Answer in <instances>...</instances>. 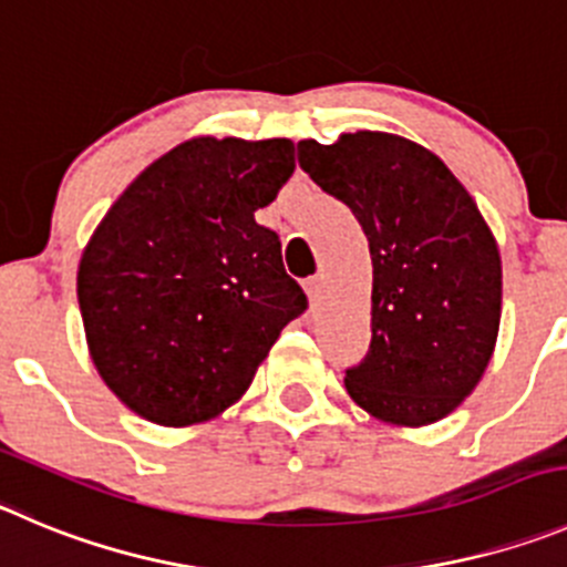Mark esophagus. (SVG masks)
Masks as SVG:
<instances>
[{"instance_id":"obj_1","label":"esophagus","mask_w":567,"mask_h":567,"mask_svg":"<svg viewBox=\"0 0 567 567\" xmlns=\"http://www.w3.org/2000/svg\"><path fill=\"white\" fill-rule=\"evenodd\" d=\"M305 293H308V299H310V308H316L321 299V279L319 277L305 279Z\"/></svg>"}]
</instances>
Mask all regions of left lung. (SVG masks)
<instances>
[{
    "label": "left lung",
    "instance_id": "1",
    "mask_svg": "<svg viewBox=\"0 0 567 567\" xmlns=\"http://www.w3.org/2000/svg\"><path fill=\"white\" fill-rule=\"evenodd\" d=\"M299 167L352 209L372 254V343L349 396L394 425H431L473 394L501 327V254L447 164L383 131L301 140Z\"/></svg>",
    "mask_w": 567,
    "mask_h": 567
}]
</instances>
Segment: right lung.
<instances>
[{
  "label": "right lung",
  "instance_id": "right-lung-1",
  "mask_svg": "<svg viewBox=\"0 0 567 567\" xmlns=\"http://www.w3.org/2000/svg\"><path fill=\"white\" fill-rule=\"evenodd\" d=\"M293 167L290 140L195 136L105 212L78 301L94 367L131 411L167 427L218 416L308 310L279 235L254 220Z\"/></svg>",
  "mask_w": 567,
  "mask_h": 567
}]
</instances>
